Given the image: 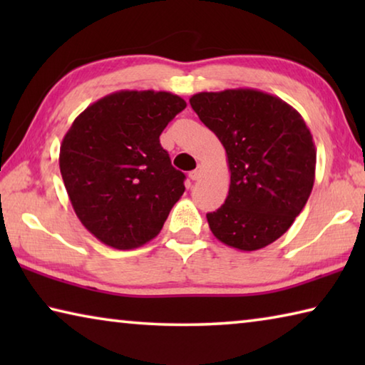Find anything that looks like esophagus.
<instances>
[{
    "instance_id": "obj_1",
    "label": "esophagus",
    "mask_w": 365,
    "mask_h": 365,
    "mask_svg": "<svg viewBox=\"0 0 365 365\" xmlns=\"http://www.w3.org/2000/svg\"><path fill=\"white\" fill-rule=\"evenodd\" d=\"M201 175H202V169H201V165H197V168H196L195 170H191V172H190V178H191V180H200Z\"/></svg>"
}]
</instances>
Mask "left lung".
<instances>
[{
  "label": "left lung",
  "mask_w": 365,
  "mask_h": 365,
  "mask_svg": "<svg viewBox=\"0 0 365 365\" xmlns=\"http://www.w3.org/2000/svg\"><path fill=\"white\" fill-rule=\"evenodd\" d=\"M190 104L224 145L230 169L225 202L206 214L214 237L240 251L274 243L314 187L316 146L304 119L280 98L251 88L202 91Z\"/></svg>",
  "instance_id": "1"
}]
</instances>
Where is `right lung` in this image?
Instances as JSON below:
<instances>
[{
    "instance_id": "1",
    "label": "right lung",
    "mask_w": 365,
    "mask_h": 365,
    "mask_svg": "<svg viewBox=\"0 0 365 365\" xmlns=\"http://www.w3.org/2000/svg\"><path fill=\"white\" fill-rule=\"evenodd\" d=\"M187 108L169 91H115L90 104L64 135L59 169L73 211L104 245L153 240L185 191L159 135Z\"/></svg>"
}]
</instances>
